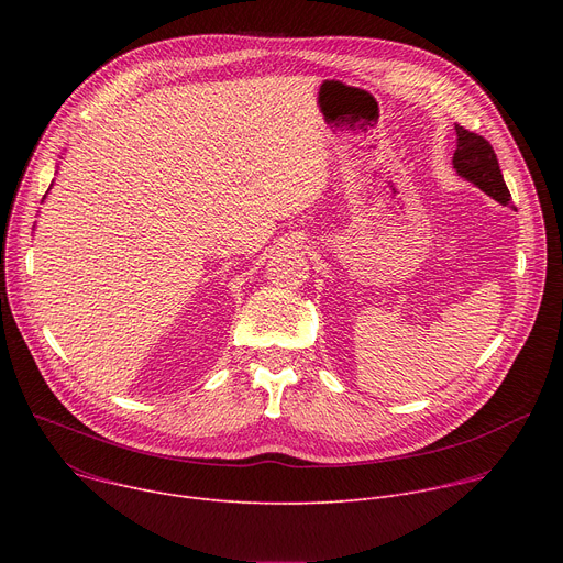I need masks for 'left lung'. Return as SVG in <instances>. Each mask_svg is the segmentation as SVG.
Masks as SVG:
<instances>
[{"label": "left lung", "instance_id": "left-lung-1", "mask_svg": "<svg viewBox=\"0 0 563 563\" xmlns=\"http://www.w3.org/2000/svg\"><path fill=\"white\" fill-rule=\"evenodd\" d=\"M456 131V151L452 157V165L461 178L488 194L499 205H510V191L504 183L499 159L495 148L486 137H481L463 126H454Z\"/></svg>", "mask_w": 563, "mask_h": 563}]
</instances>
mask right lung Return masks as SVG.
Here are the masks:
<instances>
[{
	"instance_id": "right-lung-1",
	"label": "right lung",
	"mask_w": 563,
	"mask_h": 563,
	"mask_svg": "<svg viewBox=\"0 0 563 563\" xmlns=\"http://www.w3.org/2000/svg\"><path fill=\"white\" fill-rule=\"evenodd\" d=\"M44 198H46V196H44Z\"/></svg>"
}]
</instances>
